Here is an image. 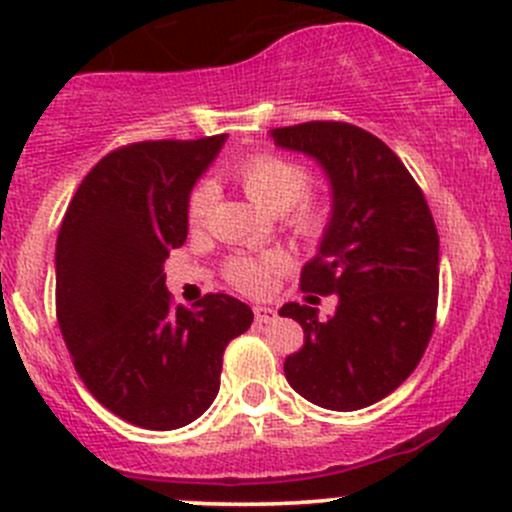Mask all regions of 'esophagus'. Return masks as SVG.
<instances>
[{"mask_svg":"<svg viewBox=\"0 0 512 512\" xmlns=\"http://www.w3.org/2000/svg\"><path fill=\"white\" fill-rule=\"evenodd\" d=\"M252 312H255V319L260 324H270L277 319V309L265 307V304H257V307H252Z\"/></svg>","mask_w":512,"mask_h":512,"instance_id":"34e87169","label":"esophagus"}]
</instances>
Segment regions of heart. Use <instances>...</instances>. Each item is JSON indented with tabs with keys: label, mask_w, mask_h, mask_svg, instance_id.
I'll use <instances>...</instances> for the list:
<instances>
[{
	"label": "heart",
	"mask_w": 512,
	"mask_h": 512,
	"mask_svg": "<svg viewBox=\"0 0 512 512\" xmlns=\"http://www.w3.org/2000/svg\"><path fill=\"white\" fill-rule=\"evenodd\" d=\"M240 188L245 190L247 198L260 205L267 213H282L289 230L302 240H314L327 223V210L317 198L307 193L312 175L307 165L292 160L280 153H252L235 165L232 170ZM210 185H195L188 198V225L200 227L205 215H208ZM275 257H250L237 255L230 257L223 267L225 280L232 287L247 294H262L270 287L272 272H275Z\"/></svg>",
	"instance_id": "b5f03b06"
}]
</instances>
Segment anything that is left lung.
Here are the masks:
<instances>
[{"label":"left lung","instance_id":"obj_1","mask_svg":"<svg viewBox=\"0 0 512 512\" xmlns=\"http://www.w3.org/2000/svg\"><path fill=\"white\" fill-rule=\"evenodd\" d=\"M280 148L307 153L332 183V218L302 292L337 293L338 312L319 320L287 302L282 317L304 329L285 359L294 391L332 411H356L399 389L431 342L438 307V232L426 198L401 158L364 128L309 121L275 128Z\"/></svg>","mask_w":512,"mask_h":512}]
</instances>
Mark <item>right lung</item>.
Here are the masks:
<instances>
[{
	"label": "right lung",
	"instance_id": "obj_1",
	"mask_svg": "<svg viewBox=\"0 0 512 512\" xmlns=\"http://www.w3.org/2000/svg\"><path fill=\"white\" fill-rule=\"evenodd\" d=\"M225 136L128 143L81 180L56 240V319L76 374L133 426L173 431L208 411L225 347L252 324L230 294L173 304L163 262L188 237V195Z\"/></svg>",
	"mask_w": 512,
	"mask_h": 512
}]
</instances>
